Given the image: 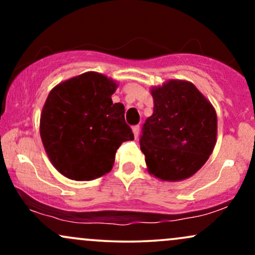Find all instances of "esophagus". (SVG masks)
<instances>
[{
    "instance_id": "esophagus-1",
    "label": "esophagus",
    "mask_w": 255,
    "mask_h": 255,
    "mask_svg": "<svg viewBox=\"0 0 255 255\" xmlns=\"http://www.w3.org/2000/svg\"><path fill=\"white\" fill-rule=\"evenodd\" d=\"M139 131H140V127H139V126H134V127H133V134H134V137H137V136H139Z\"/></svg>"
}]
</instances>
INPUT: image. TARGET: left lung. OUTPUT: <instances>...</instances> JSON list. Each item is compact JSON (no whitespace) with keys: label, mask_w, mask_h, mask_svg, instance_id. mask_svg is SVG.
Returning a JSON list of instances; mask_svg holds the SVG:
<instances>
[{"label":"left lung","mask_w":255,"mask_h":255,"mask_svg":"<svg viewBox=\"0 0 255 255\" xmlns=\"http://www.w3.org/2000/svg\"><path fill=\"white\" fill-rule=\"evenodd\" d=\"M153 114L140 137L147 171L162 181L193 176L212 153L217 114L192 83L171 79L151 89Z\"/></svg>","instance_id":"8db88e82"}]
</instances>
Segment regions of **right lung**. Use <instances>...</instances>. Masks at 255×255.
I'll list each match as a JSON object with an SVG mask.
<instances>
[{"mask_svg": "<svg viewBox=\"0 0 255 255\" xmlns=\"http://www.w3.org/2000/svg\"><path fill=\"white\" fill-rule=\"evenodd\" d=\"M113 79L87 72L62 81L49 93L39 131L46 154L58 172L91 181L109 172L124 141L133 140L125 107L113 103Z\"/></svg>", "mask_w": 255, "mask_h": 255, "instance_id": "right-lung-1", "label": "right lung"}]
</instances>
